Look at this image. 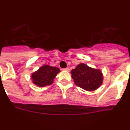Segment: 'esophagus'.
Masks as SVG:
<instances>
[{
	"label": "esophagus",
	"instance_id": "obj_1",
	"mask_svg": "<svg viewBox=\"0 0 130 130\" xmlns=\"http://www.w3.org/2000/svg\"><path fill=\"white\" fill-rule=\"evenodd\" d=\"M63 70H64V71H69V69L68 67H67V68L63 69Z\"/></svg>",
	"mask_w": 130,
	"mask_h": 130
}]
</instances>
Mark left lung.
<instances>
[{
	"label": "left lung",
	"instance_id": "1",
	"mask_svg": "<svg viewBox=\"0 0 130 130\" xmlns=\"http://www.w3.org/2000/svg\"><path fill=\"white\" fill-rule=\"evenodd\" d=\"M71 73L75 85L87 91L96 90L102 83L101 71L91 68L84 63L77 65Z\"/></svg>",
	"mask_w": 130,
	"mask_h": 130
}]
</instances>
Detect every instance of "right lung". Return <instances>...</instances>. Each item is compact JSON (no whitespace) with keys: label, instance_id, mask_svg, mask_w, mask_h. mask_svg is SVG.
<instances>
[{"label":"right lung","instance_id":"add662e5","mask_svg":"<svg viewBox=\"0 0 130 130\" xmlns=\"http://www.w3.org/2000/svg\"><path fill=\"white\" fill-rule=\"evenodd\" d=\"M59 69L50 65H43L39 70L34 72L31 75L33 83L38 87H45L53 83L57 74L59 73Z\"/></svg>","mask_w":130,"mask_h":130}]
</instances>
